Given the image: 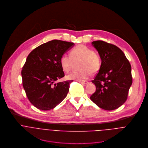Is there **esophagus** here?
Returning <instances> with one entry per match:
<instances>
[{"instance_id": "esophagus-1", "label": "esophagus", "mask_w": 148, "mask_h": 148, "mask_svg": "<svg viewBox=\"0 0 148 148\" xmlns=\"http://www.w3.org/2000/svg\"><path fill=\"white\" fill-rule=\"evenodd\" d=\"M78 82H79V83H82V84H85V85L88 84L89 83L88 82L86 81V80H79Z\"/></svg>"}]
</instances>
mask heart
<instances>
[{
	"label": "heart",
	"instance_id": "heart-1",
	"mask_svg": "<svg viewBox=\"0 0 148 148\" xmlns=\"http://www.w3.org/2000/svg\"><path fill=\"white\" fill-rule=\"evenodd\" d=\"M81 60L79 64L80 70L72 72L67 76L71 80H84L91 74L97 72L101 68L102 60L100 55L92 49L84 45H78L71 51V56L63 54L60 60L62 70L68 72L71 69L73 61Z\"/></svg>",
	"mask_w": 148,
	"mask_h": 148
}]
</instances>
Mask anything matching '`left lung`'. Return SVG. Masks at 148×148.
Segmentation results:
<instances>
[{
	"label": "left lung",
	"mask_w": 148,
	"mask_h": 148,
	"mask_svg": "<svg viewBox=\"0 0 148 148\" xmlns=\"http://www.w3.org/2000/svg\"><path fill=\"white\" fill-rule=\"evenodd\" d=\"M92 45L98 51L102 64L92 80L96 91L90 99L103 109H116L127 99L132 82L131 65L116 46L102 40L92 42Z\"/></svg>",
	"instance_id": "8db88e82"
}]
</instances>
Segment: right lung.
<instances>
[{
  "label": "right lung",
  "mask_w": 148,
  "mask_h": 148,
  "mask_svg": "<svg viewBox=\"0 0 148 148\" xmlns=\"http://www.w3.org/2000/svg\"><path fill=\"white\" fill-rule=\"evenodd\" d=\"M73 43L53 40L37 47L23 67V86L30 102L40 110L54 108L66 97L71 80L54 83L65 76L61 57Z\"/></svg>",
  "instance_id": "add662e5"
}]
</instances>
